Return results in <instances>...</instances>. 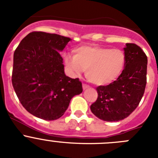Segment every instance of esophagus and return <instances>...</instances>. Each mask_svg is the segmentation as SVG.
Returning <instances> with one entry per match:
<instances>
[{
    "instance_id": "34e87169",
    "label": "esophagus",
    "mask_w": 158,
    "mask_h": 158,
    "mask_svg": "<svg viewBox=\"0 0 158 158\" xmlns=\"http://www.w3.org/2000/svg\"><path fill=\"white\" fill-rule=\"evenodd\" d=\"M82 87H83V89H84V90H85V89H89V85H87V84L83 83V84H82Z\"/></svg>"
}]
</instances>
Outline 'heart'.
I'll return each instance as SVG.
<instances>
[{
    "instance_id": "obj_1",
    "label": "heart",
    "mask_w": 158,
    "mask_h": 158,
    "mask_svg": "<svg viewBox=\"0 0 158 158\" xmlns=\"http://www.w3.org/2000/svg\"><path fill=\"white\" fill-rule=\"evenodd\" d=\"M73 56L64 57L66 66L72 72L80 73L85 70L89 81L97 85H105L115 81L123 71L126 58L118 49L100 46H82L75 48Z\"/></svg>"
}]
</instances>
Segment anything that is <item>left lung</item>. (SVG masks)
Here are the masks:
<instances>
[{"label": "left lung", "mask_w": 158, "mask_h": 158, "mask_svg": "<svg viewBox=\"0 0 158 158\" xmlns=\"http://www.w3.org/2000/svg\"><path fill=\"white\" fill-rule=\"evenodd\" d=\"M126 63L117 80L96 88L98 97L91 105L92 112L107 122L122 120L139 106L146 85L147 56L140 47L127 43Z\"/></svg>", "instance_id": "obj_1"}]
</instances>
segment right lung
<instances>
[{"label":"right lung","mask_w":158,"mask_h":158,"mask_svg":"<svg viewBox=\"0 0 158 158\" xmlns=\"http://www.w3.org/2000/svg\"><path fill=\"white\" fill-rule=\"evenodd\" d=\"M71 40L57 34L32 31L14 52V90L25 109L44 120L62 117L73 96L83 91L79 78L65 74L63 59L58 52Z\"/></svg>","instance_id":"obj_1"}]
</instances>
